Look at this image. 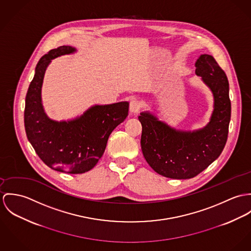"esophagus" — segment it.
I'll list each match as a JSON object with an SVG mask.
<instances>
[{"label": "esophagus", "mask_w": 251, "mask_h": 251, "mask_svg": "<svg viewBox=\"0 0 251 251\" xmlns=\"http://www.w3.org/2000/svg\"><path fill=\"white\" fill-rule=\"evenodd\" d=\"M130 112L133 113V114H137L139 112V109H140V102L137 99H133L131 102H130Z\"/></svg>", "instance_id": "esophagus-1"}]
</instances>
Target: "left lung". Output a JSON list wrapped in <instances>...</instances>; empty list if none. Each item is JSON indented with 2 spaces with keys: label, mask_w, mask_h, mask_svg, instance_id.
Segmentation results:
<instances>
[{
  "label": "left lung",
  "mask_w": 251,
  "mask_h": 251,
  "mask_svg": "<svg viewBox=\"0 0 251 251\" xmlns=\"http://www.w3.org/2000/svg\"><path fill=\"white\" fill-rule=\"evenodd\" d=\"M195 74L214 96L209 123L195 131L176 130L150 112H140L142 154L157 173L172 179H190L216 161L225 146L231 118L229 84L225 72L210 55L195 61Z\"/></svg>",
  "instance_id": "obj_1"
}]
</instances>
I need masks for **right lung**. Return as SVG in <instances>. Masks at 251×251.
Returning <instances> with one entry per match:
<instances>
[{
  "label": "right lung",
  "instance_id": "obj_1",
  "mask_svg": "<svg viewBox=\"0 0 251 251\" xmlns=\"http://www.w3.org/2000/svg\"><path fill=\"white\" fill-rule=\"evenodd\" d=\"M77 51L60 46L42 56L26 95L24 122L27 138L38 157L52 169L84 173L103 156L112 131L128 116L129 103L95 105L71 120L56 121L44 111L41 88L45 71L52 59Z\"/></svg>",
  "mask_w": 251,
  "mask_h": 251
}]
</instances>
